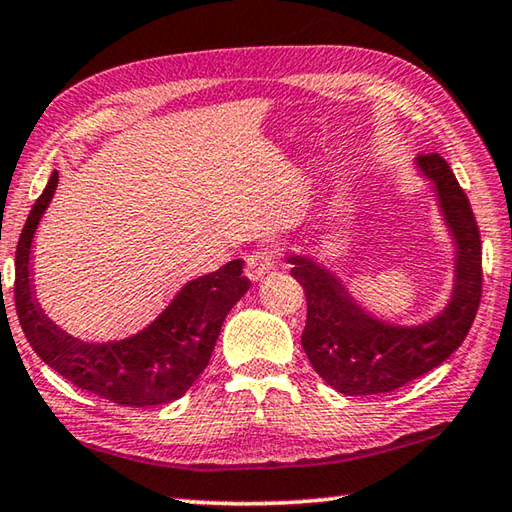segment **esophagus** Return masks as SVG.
<instances>
[{
  "instance_id": "esophagus-1",
  "label": "esophagus",
  "mask_w": 512,
  "mask_h": 512,
  "mask_svg": "<svg viewBox=\"0 0 512 512\" xmlns=\"http://www.w3.org/2000/svg\"><path fill=\"white\" fill-rule=\"evenodd\" d=\"M280 255H282V248L273 244L255 248L253 253L246 257V275L250 280H259V277L266 275L271 268H275V264L280 262Z\"/></svg>"
}]
</instances>
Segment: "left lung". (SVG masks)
I'll list each match as a JSON object with an SVG mask.
<instances>
[{"instance_id": "obj_1", "label": "left lung", "mask_w": 512, "mask_h": 512, "mask_svg": "<svg viewBox=\"0 0 512 512\" xmlns=\"http://www.w3.org/2000/svg\"><path fill=\"white\" fill-rule=\"evenodd\" d=\"M418 164L436 183L458 244L454 296L436 320L411 329L379 323L325 268L291 257V275L307 298L302 348L318 375L343 395L391 393L440 366L465 341L481 305V232L472 205L443 155L422 153Z\"/></svg>"}]
</instances>
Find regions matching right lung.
<instances>
[{"mask_svg": "<svg viewBox=\"0 0 512 512\" xmlns=\"http://www.w3.org/2000/svg\"><path fill=\"white\" fill-rule=\"evenodd\" d=\"M51 173L45 192L33 203L15 250V309L31 348L49 368L74 386L119 406H155L187 393L210 363L228 311L250 287L244 262L235 259L219 271L196 277L144 332L126 341L85 343L65 334L33 298L31 241L40 216L56 192Z\"/></svg>", "mask_w": 512, "mask_h": 512, "instance_id": "1", "label": "right lung"}]
</instances>
